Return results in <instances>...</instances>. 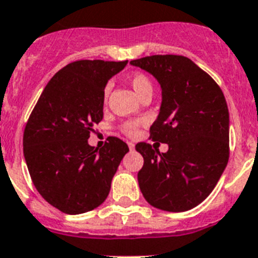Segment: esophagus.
Here are the masks:
<instances>
[{"instance_id":"obj_1","label":"esophagus","mask_w":258,"mask_h":258,"mask_svg":"<svg viewBox=\"0 0 258 258\" xmlns=\"http://www.w3.org/2000/svg\"><path fill=\"white\" fill-rule=\"evenodd\" d=\"M128 148L131 149V151H134V149H135V144H134L133 142H128Z\"/></svg>"}]
</instances>
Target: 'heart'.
<instances>
[{
    "label": "heart",
    "mask_w": 258,
    "mask_h": 258,
    "mask_svg": "<svg viewBox=\"0 0 258 258\" xmlns=\"http://www.w3.org/2000/svg\"><path fill=\"white\" fill-rule=\"evenodd\" d=\"M130 85L133 86L134 92L138 94L139 97H142L143 94H146L148 92H152V82L151 80L147 77L146 75L143 73H135L128 79ZM110 90V86L107 85L105 88V97H107ZM138 127H139V122H135V120H130V122H125L122 125V131L128 136H135L138 134Z\"/></svg>",
    "instance_id": "obj_1"
}]
</instances>
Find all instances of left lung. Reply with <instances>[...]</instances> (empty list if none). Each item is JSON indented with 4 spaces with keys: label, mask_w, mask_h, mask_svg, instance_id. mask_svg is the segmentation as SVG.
Instances as JSON below:
<instances>
[{
    "label": "left lung",
    "mask_w": 258,
    "mask_h": 258,
    "mask_svg": "<svg viewBox=\"0 0 258 258\" xmlns=\"http://www.w3.org/2000/svg\"><path fill=\"white\" fill-rule=\"evenodd\" d=\"M130 64L151 73L161 86L152 140L168 144L160 153L136 144L144 165L138 173L143 196L156 209L182 213L213 191L229 157V114L222 89L185 56L153 55Z\"/></svg>",
    "instance_id": "obj_1"
}]
</instances>
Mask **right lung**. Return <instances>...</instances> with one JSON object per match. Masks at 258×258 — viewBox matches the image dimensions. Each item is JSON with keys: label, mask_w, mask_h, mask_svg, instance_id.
Segmentation results:
<instances>
[{"label": "right lung", "mask_w": 258, "mask_h": 258, "mask_svg": "<svg viewBox=\"0 0 258 258\" xmlns=\"http://www.w3.org/2000/svg\"><path fill=\"white\" fill-rule=\"evenodd\" d=\"M127 62L68 64L45 85L26 124L23 155L32 182L61 213L77 215L102 205L128 152V146L114 136L99 149L88 143L93 125L103 118L106 84Z\"/></svg>", "instance_id": "add662e5"}]
</instances>
